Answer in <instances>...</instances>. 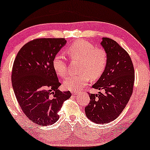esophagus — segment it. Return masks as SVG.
I'll return each mask as SVG.
<instances>
[{
	"label": "esophagus",
	"instance_id": "esophagus-1",
	"mask_svg": "<svg viewBox=\"0 0 150 150\" xmlns=\"http://www.w3.org/2000/svg\"><path fill=\"white\" fill-rule=\"evenodd\" d=\"M79 93H80V92H79L78 91H73V92L74 95H78Z\"/></svg>",
	"mask_w": 150,
	"mask_h": 150
}]
</instances>
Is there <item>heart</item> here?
Returning a JSON list of instances; mask_svg holds the SVG:
<instances>
[{"mask_svg": "<svg viewBox=\"0 0 150 150\" xmlns=\"http://www.w3.org/2000/svg\"><path fill=\"white\" fill-rule=\"evenodd\" d=\"M68 54L73 60L80 61L77 75L67 77L64 82L66 89L75 91L82 89L89 80H96L103 73L107 65L108 56L103 48L96 47L95 45L85 40L74 42L67 50ZM54 71L59 76L64 77L67 73L66 59L63 54H57L52 61Z\"/></svg>", "mask_w": 150, "mask_h": 150, "instance_id": "1", "label": "heart"}]
</instances>
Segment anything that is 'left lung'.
<instances>
[{"label":"left lung","mask_w":150,"mask_h":150,"mask_svg":"<svg viewBox=\"0 0 150 150\" xmlns=\"http://www.w3.org/2000/svg\"><path fill=\"white\" fill-rule=\"evenodd\" d=\"M100 45L107 53V65L92 88L103 92L89 95L85 114L91 122L103 124L117 119L125 108L133 92L135 73L129 54L116 41L103 38Z\"/></svg>","instance_id":"1"}]
</instances>
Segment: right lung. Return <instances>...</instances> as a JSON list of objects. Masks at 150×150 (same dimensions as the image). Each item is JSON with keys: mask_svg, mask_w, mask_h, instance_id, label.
<instances>
[{"mask_svg": "<svg viewBox=\"0 0 150 150\" xmlns=\"http://www.w3.org/2000/svg\"><path fill=\"white\" fill-rule=\"evenodd\" d=\"M66 42L65 38L33 40L21 48L14 59V94L25 115L38 125L54 124L64 102L71 96L69 91L58 89L61 83L52 66L54 57Z\"/></svg>", "mask_w": 150, "mask_h": 150, "instance_id": "1", "label": "right lung"}]
</instances>
